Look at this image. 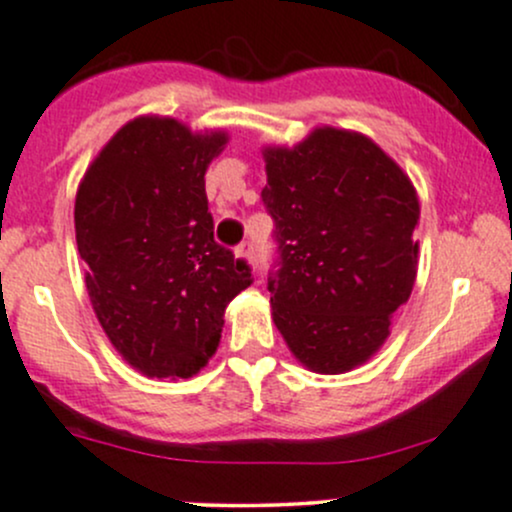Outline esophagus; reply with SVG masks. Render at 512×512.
<instances>
[{"label":"esophagus","mask_w":512,"mask_h":512,"mask_svg":"<svg viewBox=\"0 0 512 512\" xmlns=\"http://www.w3.org/2000/svg\"><path fill=\"white\" fill-rule=\"evenodd\" d=\"M234 254H236V258H239L241 263H249V266H251V263H254V246H251L249 241H244V244L236 246Z\"/></svg>","instance_id":"obj_1"}]
</instances>
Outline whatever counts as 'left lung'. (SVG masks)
Listing matches in <instances>:
<instances>
[{"label": "left lung", "instance_id": "1", "mask_svg": "<svg viewBox=\"0 0 512 512\" xmlns=\"http://www.w3.org/2000/svg\"><path fill=\"white\" fill-rule=\"evenodd\" d=\"M261 190L278 244L273 322L302 366L344 373L386 342L417 276L420 202L408 175L364 134L322 126L266 148Z\"/></svg>", "mask_w": 512, "mask_h": 512}]
</instances>
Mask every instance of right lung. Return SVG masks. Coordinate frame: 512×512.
<instances>
[{"instance_id": "right-lung-1", "label": "right lung", "mask_w": 512, "mask_h": 512, "mask_svg": "<svg viewBox=\"0 0 512 512\" xmlns=\"http://www.w3.org/2000/svg\"><path fill=\"white\" fill-rule=\"evenodd\" d=\"M224 131L139 117L102 148L75 197L85 285L114 349L151 378H190L217 351L224 310L254 283L214 241L205 173Z\"/></svg>"}]
</instances>
